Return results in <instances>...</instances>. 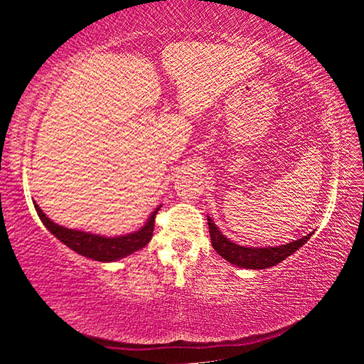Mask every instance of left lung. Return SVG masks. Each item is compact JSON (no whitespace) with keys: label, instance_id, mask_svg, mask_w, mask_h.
Here are the masks:
<instances>
[{"label":"left lung","instance_id":"left-lung-1","mask_svg":"<svg viewBox=\"0 0 364 364\" xmlns=\"http://www.w3.org/2000/svg\"><path fill=\"white\" fill-rule=\"evenodd\" d=\"M208 220V231H210V239L213 249L217 250V254L230 262L234 267L249 268V269H264L274 264L286 260L289 255H292L294 252H297L301 245H304L308 239L311 237V234L292 241L289 244L282 245H271V247H245V245H239L228 239L223 232L220 231V228L213 223L210 217Z\"/></svg>","mask_w":364,"mask_h":364}]
</instances>
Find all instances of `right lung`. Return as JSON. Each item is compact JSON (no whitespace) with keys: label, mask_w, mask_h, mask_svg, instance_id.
<instances>
[{"label":"right lung","mask_w":364,"mask_h":364,"mask_svg":"<svg viewBox=\"0 0 364 364\" xmlns=\"http://www.w3.org/2000/svg\"><path fill=\"white\" fill-rule=\"evenodd\" d=\"M35 210L38 213L43 225L48 228V231L54 234L60 242L65 244L67 247L75 250L77 254L83 255L86 258L96 262H117L120 258H125L128 255L134 254V252L143 249L144 245L149 244L152 232H154V223H156V215L160 210L159 205L156 210L151 213L147 218L144 226H141L138 231L123 234V236H102V234H95L90 231L82 230H70V228L60 226L54 223L53 220L46 217V213L41 210L40 205L33 202Z\"/></svg>","instance_id":"right-lung-1"}]
</instances>
